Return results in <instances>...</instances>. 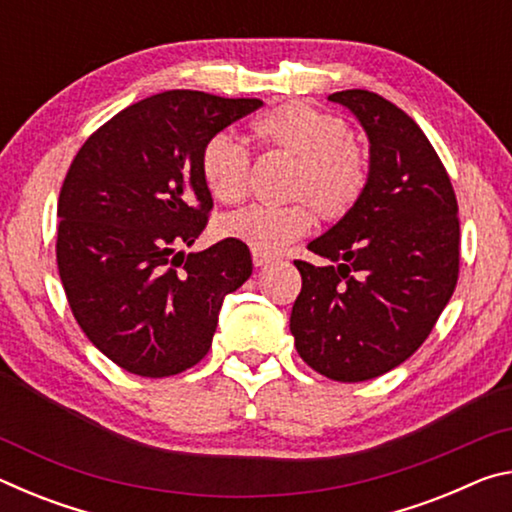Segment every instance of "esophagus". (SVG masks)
<instances>
[{
	"mask_svg": "<svg viewBox=\"0 0 512 512\" xmlns=\"http://www.w3.org/2000/svg\"><path fill=\"white\" fill-rule=\"evenodd\" d=\"M273 255H268V253H259V250H253V264L255 266H264V264H271L273 262Z\"/></svg>",
	"mask_w": 512,
	"mask_h": 512,
	"instance_id": "34e87169",
	"label": "esophagus"
}]
</instances>
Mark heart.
Wrapping results in <instances>:
<instances>
[{"label":"heart","mask_w":512,"mask_h":512,"mask_svg":"<svg viewBox=\"0 0 512 512\" xmlns=\"http://www.w3.org/2000/svg\"><path fill=\"white\" fill-rule=\"evenodd\" d=\"M253 131L262 144L298 158L291 196L309 200L325 221L343 219L361 201L368 185V158L352 142L350 126L341 117L305 101H287L264 112ZM198 169L216 201L244 198L250 160L228 135L219 133L205 142ZM308 204L248 205L225 216L219 232L259 253H277L311 228L314 211Z\"/></svg>","instance_id":"heart-1"}]
</instances>
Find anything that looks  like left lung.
Returning a JSON list of instances; mask_svg holds the SVG:
<instances>
[{
	"instance_id": "left-lung-1",
	"label": "left lung",
	"mask_w": 512,
	"mask_h": 512,
	"mask_svg": "<svg viewBox=\"0 0 512 512\" xmlns=\"http://www.w3.org/2000/svg\"><path fill=\"white\" fill-rule=\"evenodd\" d=\"M329 101L352 110L368 135V185L307 246L327 264L296 259L291 334L307 366L354 384L400 366L431 334L456 289L461 225L452 180L404 110L368 90Z\"/></svg>"
}]
</instances>
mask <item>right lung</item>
<instances>
[{
  "instance_id": "right-lung-1",
  "label": "right lung",
  "mask_w": 512,
  "mask_h": 512,
  "mask_svg": "<svg viewBox=\"0 0 512 512\" xmlns=\"http://www.w3.org/2000/svg\"><path fill=\"white\" fill-rule=\"evenodd\" d=\"M259 106L196 90L153 94L108 119L72 160L58 196L60 282L76 323L119 368L158 379L196 366L223 298L253 273L239 241L183 248L212 210L198 169L205 142Z\"/></svg>"
}]
</instances>
